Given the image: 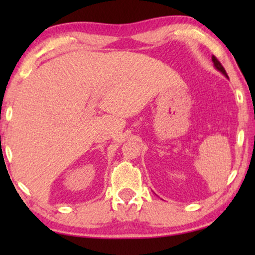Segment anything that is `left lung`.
<instances>
[{
    "label": "left lung",
    "instance_id": "1",
    "mask_svg": "<svg viewBox=\"0 0 255 255\" xmlns=\"http://www.w3.org/2000/svg\"><path fill=\"white\" fill-rule=\"evenodd\" d=\"M211 59H212V62H214V66H215V68H216V69H217V71H219V72H221L223 75H224V76H226V78H229V76H228V74H226V72H225V69H224V67H223V66H222V64H221V62H219V61L217 60V58H216V57H215V55H212V57H211Z\"/></svg>",
    "mask_w": 255,
    "mask_h": 255
}]
</instances>
